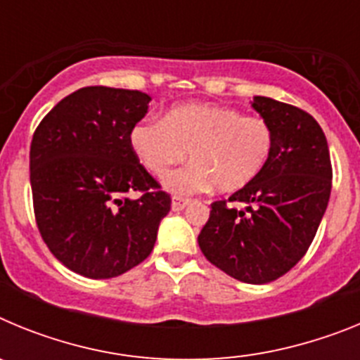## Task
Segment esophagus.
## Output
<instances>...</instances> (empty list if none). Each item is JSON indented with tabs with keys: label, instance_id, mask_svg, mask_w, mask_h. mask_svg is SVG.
Instances as JSON below:
<instances>
[{
	"label": "esophagus",
	"instance_id": "1",
	"mask_svg": "<svg viewBox=\"0 0 360 360\" xmlns=\"http://www.w3.org/2000/svg\"><path fill=\"white\" fill-rule=\"evenodd\" d=\"M187 203H189V200L180 198V196H173V200H171V209H173L174 212L182 211V209L186 207Z\"/></svg>",
	"mask_w": 360,
	"mask_h": 360
}]
</instances>
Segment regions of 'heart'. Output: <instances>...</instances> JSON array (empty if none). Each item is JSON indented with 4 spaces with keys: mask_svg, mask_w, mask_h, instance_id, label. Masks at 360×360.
<instances>
[{
    "mask_svg": "<svg viewBox=\"0 0 360 360\" xmlns=\"http://www.w3.org/2000/svg\"><path fill=\"white\" fill-rule=\"evenodd\" d=\"M129 144L146 169L160 178L191 153L195 164L165 180L174 195H195L212 186L219 193H238L269 164L274 131L262 117H245L234 108L182 104L164 120L149 117L136 122Z\"/></svg>",
    "mask_w": 360,
    "mask_h": 360,
    "instance_id": "heart-1",
    "label": "heart"
}]
</instances>
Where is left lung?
Here are the masks:
<instances>
[{"mask_svg":"<svg viewBox=\"0 0 360 360\" xmlns=\"http://www.w3.org/2000/svg\"><path fill=\"white\" fill-rule=\"evenodd\" d=\"M252 108L272 126V157L249 187L211 203L198 245L231 278L263 285L297 265L316 238L332 191V162L310 113L270 97H254ZM240 202L245 210L236 207Z\"/></svg>","mask_w":360,"mask_h":360,"instance_id":"1","label":"left lung"}]
</instances>
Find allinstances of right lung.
Returning <instances> with one entry per match:
<instances>
[{"label":"right lung","instance_id":"obj_1","mask_svg":"<svg viewBox=\"0 0 360 360\" xmlns=\"http://www.w3.org/2000/svg\"><path fill=\"white\" fill-rule=\"evenodd\" d=\"M149 101L136 90L86 86L57 103L32 136L37 229L50 252L84 278H115L144 262L171 209L129 144Z\"/></svg>","mask_w":360,"mask_h":360}]
</instances>
